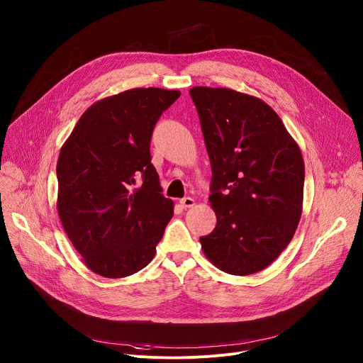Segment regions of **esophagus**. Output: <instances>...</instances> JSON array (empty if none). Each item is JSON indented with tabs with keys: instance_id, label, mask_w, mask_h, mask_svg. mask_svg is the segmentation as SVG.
<instances>
[{
	"instance_id": "obj_1",
	"label": "esophagus",
	"mask_w": 363,
	"mask_h": 363,
	"mask_svg": "<svg viewBox=\"0 0 363 363\" xmlns=\"http://www.w3.org/2000/svg\"><path fill=\"white\" fill-rule=\"evenodd\" d=\"M179 203H181L182 208H191V206L195 205V199L191 198V196H185V198H182V199L179 201Z\"/></svg>"
}]
</instances>
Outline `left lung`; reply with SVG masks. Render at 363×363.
<instances>
[{"label": "left lung", "mask_w": 363, "mask_h": 363, "mask_svg": "<svg viewBox=\"0 0 363 363\" xmlns=\"http://www.w3.org/2000/svg\"><path fill=\"white\" fill-rule=\"evenodd\" d=\"M208 152L217 225L199 242L220 270H264L291 241L303 210L297 142L262 99L225 87L189 90Z\"/></svg>", "instance_id": "obj_1"}]
</instances>
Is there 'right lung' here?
Returning <instances> with one entry per match:
<instances>
[{"instance_id": "right-lung-1", "label": "right lung", "mask_w": 363, "mask_h": 363, "mask_svg": "<svg viewBox=\"0 0 363 363\" xmlns=\"http://www.w3.org/2000/svg\"><path fill=\"white\" fill-rule=\"evenodd\" d=\"M179 90L130 89L101 99L80 116L60 149L57 211L93 273L122 279L157 252L174 202L150 164V138Z\"/></svg>"}]
</instances>
